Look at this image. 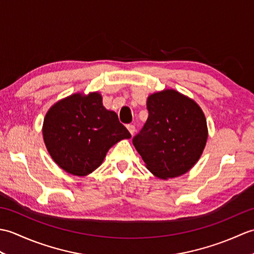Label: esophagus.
I'll list each match as a JSON object with an SVG mask.
<instances>
[{
	"instance_id": "obj_1",
	"label": "esophagus",
	"mask_w": 254,
	"mask_h": 254,
	"mask_svg": "<svg viewBox=\"0 0 254 254\" xmlns=\"http://www.w3.org/2000/svg\"><path fill=\"white\" fill-rule=\"evenodd\" d=\"M127 127V130H128V132L131 133V135H133L134 133H135V127L133 126V124H128V126Z\"/></svg>"
}]
</instances>
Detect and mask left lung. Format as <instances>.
I'll return each mask as SVG.
<instances>
[{
    "label": "left lung",
    "mask_w": 254,
    "mask_h": 254,
    "mask_svg": "<svg viewBox=\"0 0 254 254\" xmlns=\"http://www.w3.org/2000/svg\"><path fill=\"white\" fill-rule=\"evenodd\" d=\"M148 118L133 145L146 168L160 179L186 174L201 157L207 141L206 119L193 99L175 89L147 98Z\"/></svg>",
    "instance_id": "8db88e82"
}]
</instances>
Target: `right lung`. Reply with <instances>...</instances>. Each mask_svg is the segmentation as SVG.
<instances>
[{
  "label": "right lung",
  "mask_w": 254,
  "mask_h": 254,
  "mask_svg": "<svg viewBox=\"0 0 254 254\" xmlns=\"http://www.w3.org/2000/svg\"><path fill=\"white\" fill-rule=\"evenodd\" d=\"M42 135L55 163L78 177L91 174L113 145L131 137L117 113L102 105L99 93H77L58 101L47 112Z\"/></svg>",
  "instance_id": "1"
}]
</instances>
